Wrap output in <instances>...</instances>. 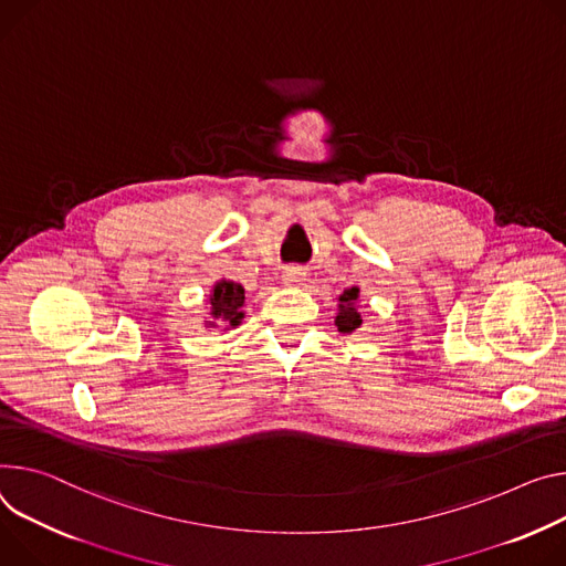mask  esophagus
<instances>
[{
  "label": "esophagus",
  "mask_w": 566,
  "mask_h": 566,
  "mask_svg": "<svg viewBox=\"0 0 566 566\" xmlns=\"http://www.w3.org/2000/svg\"><path fill=\"white\" fill-rule=\"evenodd\" d=\"M304 277H306V273H304V269H300V266H286V269L282 271V280H284V284H289V286L302 284Z\"/></svg>",
  "instance_id": "34e87169"
}]
</instances>
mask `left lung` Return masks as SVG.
I'll return each instance as SVG.
<instances>
[{
	"instance_id": "left-lung-1",
	"label": "left lung",
	"mask_w": 566,
	"mask_h": 566,
	"mask_svg": "<svg viewBox=\"0 0 566 566\" xmlns=\"http://www.w3.org/2000/svg\"><path fill=\"white\" fill-rule=\"evenodd\" d=\"M356 297H358V289H347L340 297H338V316H336V327H338V332H343V334H352L354 329H358L361 327V314L356 312V306H354V302H356Z\"/></svg>"
}]
</instances>
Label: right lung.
Segmentation results:
<instances>
[{
	"mask_svg": "<svg viewBox=\"0 0 566 566\" xmlns=\"http://www.w3.org/2000/svg\"><path fill=\"white\" fill-rule=\"evenodd\" d=\"M243 286L237 284V282H230V280H221L214 284V291L210 295V304H212V318L214 321H221L230 327H237L243 318ZM214 321H208V325L212 327Z\"/></svg>",
	"mask_w": 566,
	"mask_h": 566,
	"instance_id": "obj_1",
	"label": "right lung"
}]
</instances>
